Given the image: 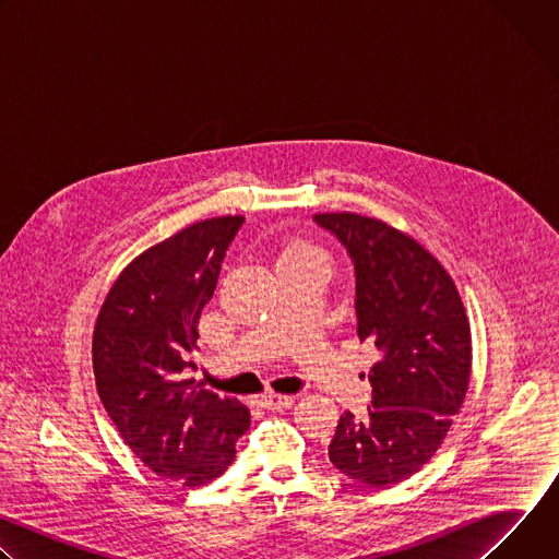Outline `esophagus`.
<instances>
[{
  "mask_svg": "<svg viewBox=\"0 0 559 559\" xmlns=\"http://www.w3.org/2000/svg\"><path fill=\"white\" fill-rule=\"evenodd\" d=\"M259 405L263 409H270V412H283V409H289L294 405V397L292 395H281V393H263L259 397Z\"/></svg>",
  "mask_w": 559,
  "mask_h": 559,
  "instance_id": "esophagus-1",
  "label": "esophagus"
}]
</instances>
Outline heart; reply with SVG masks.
Returning a JSON list of instances; mask_svg holds the SVG:
<instances>
[{
    "mask_svg": "<svg viewBox=\"0 0 559 559\" xmlns=\"http://www.w3.org/2000/svg\"><path fill=\"white\" fill-rule=\"evenodd\" d=\"M296 252H313V250H309V248H300V246H296V248H289L285 254H296ZM283 254V257H285Z\"/></svg>",
    "mask_w": 559,
    "mask_h": 559,
    "instance_id": "obj_1",
    "label": "heart"
}]
</instances>
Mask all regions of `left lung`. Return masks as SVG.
Wrapping results in <instances>:
<instances>
[{
  "instance_id": "8db88e82",
  "label": "left lung",
  "mask_w": 559,
  "mask_h": 559,
  "mask_svg": "<svg viewBox=\"0 0 559 559\" xmlns=\"http://www.w3.org/2000/svg\"><path fill=\"white\" fill-rule=\"evenodd\" d=\"M356 278V332L376 345L365 416L345 412L332 464L365 487L407 480L442 444L471 373V332L444 267L412 236L360 214H316Z\"/></svg>"
}]
</instances>
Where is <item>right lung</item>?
I'll return each instance as SVG.
<instances>
[{
  "mask_svg": "<svg viewBox=\"0 0 559 559\" xmlns=\"http://www.w3.org/2000/svg\"><path fill=\"white\" fill-rule=\"evenodd\" d=\"M243 216L194 223L134 259L112 285L95 328L93 365L104 409L156 475L203 487L236 455L250 412L183 376L199 318L216 289Z\"/></svg>",
  "mask_w": 559,
  "mask_h": 559,
  "instance_id": "add662e5",
  "label": "right lung"
}]
</instances>
